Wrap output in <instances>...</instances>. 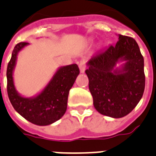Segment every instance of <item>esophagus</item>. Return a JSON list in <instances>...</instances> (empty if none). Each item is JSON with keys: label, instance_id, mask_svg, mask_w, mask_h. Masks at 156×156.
Returning <instances> with one entry per match:
<instances>
[{"label": "esophagus", "instance_id": "esophagus-1", "mask_svg": "<svg viewBox=\"0 0 156 156\" xmlns=\"http://www.w3.org/2000/svg\"><path fill=\"white\" fill-rule=\"evenodd\" d=\"M79 68H80V72H81V73H84V71H85V69H86V66H85V64H84L83 62H80Z\"/></svg>", "mask_w": 156, "mask_h": 156}]
</instances>
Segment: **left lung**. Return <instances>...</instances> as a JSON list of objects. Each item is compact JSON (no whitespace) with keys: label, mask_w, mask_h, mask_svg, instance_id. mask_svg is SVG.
Here are the masks:
<instances>
[{"label":"left lung","mask_w":156,"mask_h":156,"mask_svg":"<svg viewBox=\"0 0 156 156\" xmlns=\"http://www.w3.org/2000/svg\"><path fill=\"white\" fill-rule=\"evenodd\" d=\"M118 37L115 45L89 59L85 70L95 109L112 118L129 114L145 89L144 59L138 44L133 38Z\"/></svg>","instance_id":"1"}]
</instances>
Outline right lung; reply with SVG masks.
Listing matches in <instances>:
<instances>
[{"label":"right lung","mask_w":156,"mask_h":156,"mask_svg":"<svg viewBox=\"0 0 156 156\" xmlns=\"http://www.w3.org/2000/svg\"><path fill=\"white\" fill-rule=\"evenodd\" d=\"M28 44L21 42L13 50L7 66V93L12 106L20 115L32 124L45 126L56 122L65 114L69 91L80 74V70L75 63L58 67L39 94L30 98L22 96L15 88L13 76L18 54Z\"/></svg>","instance_id":"obj_1"}]
</instances>
